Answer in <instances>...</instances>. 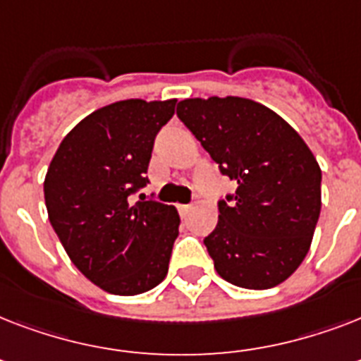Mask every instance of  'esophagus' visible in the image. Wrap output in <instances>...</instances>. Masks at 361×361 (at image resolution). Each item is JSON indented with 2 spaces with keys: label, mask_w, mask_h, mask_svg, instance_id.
Wrapping results in <instances>:
<instances>
[{
  "label": "esophagus",
  "mask_w": 361,
  "mask_h": 361,
  "mask_svg": "<svg viewBox=\"0 0 361 361\" xmlns=\"http://www.w3.org/2000/svg\"><path fill=\"white\" fill-rule=\"evenodd\" d=\"M176 208H178V212H180V215H181V217H183V215L189 214V209H191V206H189V204H178Z\"/></svg>",
  "instance_id": "obj_1"
}]
</instances>
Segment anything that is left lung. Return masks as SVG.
<instances>
[{
	"label": "left lung",
	"instance_id": "left-lung-1",
	"mask_svg": "<svg viewBox=\"0 0 361 361\" xmlns=\"http://www.w3.org/2000/svg\"><path fill=\"white\" fill-rule=\"evenodd\" d=\"M178 118L238 183L219 200L204 245L232 285L266 290L307 255L320 215L322 172L303 138L274 110L243 97L185 99Z\"/></svg>",
	"mask_w": 361,
	"mask_h": 361
}]
</instances>
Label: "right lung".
<instances>
[{
    "label": "right lung",
    "instance_id": "obj_1",
    "mask_svg": "<svg viewBox=\"0 0 361 361\" xmlns=\"http://www.w3.org/2000/svg\"><path fill=\"white\" fill-rule=\"evenodd\" d=\"M176 99H127L86 116L59 144L44 178L48 219L76 268L99 288L135 296L166 277L180 215L130 195L147 183L153 140Z\"/></svg>",
    "mask_w": 361,
    "mask_h": 361
}]
</instances>
